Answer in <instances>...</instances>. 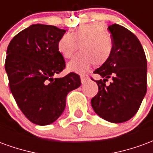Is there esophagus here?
<instances>
[{"mask_svg":"<svg viewBox=\"0 0 153 153\" xmlns=\"http://www.w3.org/2000/svg\"><path fill=\"white\" fill-rule=\"evenodd\" d=\"M80 79H81L82 83H85L87 80L88 79V74H80Z\"/></svg>","mask_w":153,"mask_h":153,"instance_id":"obj_1","label":"esophagus"}]
</instances>
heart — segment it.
Listing matches in <instances>:
<instances>
[{"label": "heart", "mask_w": 153, "mask_h": 153, "mask_svg": "<svg viewBox=\"0 0 153 153\" xmlns=\"http://www.w3.org/2000/svg\"><path fill=\"white\" fill-rule=\"evenodd\" d=\"M82 51L68 64V69L84 73L94 64L102 66L108 61L113 51V42L106 28L99 23L79 25L72 33H65L57 42V50L65 59L73 56L77 51Z\"/></svg>", "instance_id": "b5f03b06"}]
</instances>
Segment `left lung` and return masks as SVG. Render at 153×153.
Wrapping results in <instances>:
<instances>
[{"mask_svg":"<svg viewBox=\"0 0 153 153\" xmlns=\"http://www.w3.org/2000/svg\"><path fill=\"white\" fill-rule=\"evenodd\" d=\"M113 51L108 61L97 69L103 79L94 80L98 93L91 100L94 111L107 121L130 120L147 93V59L138 38L123 26L110 25ZM111 77L110 85L105 81Z\"/></svg>","mask_w":153,"mask_h":153,"instance_id":"obj_1","label":"left lung"}]
</instances>
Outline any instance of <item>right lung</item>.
I'll return each mask as SVG.
<instances>
[{
	"mask_svg": "<svg viewBox=\"0 0 153 153\" xmlns=\"http://www.w3.org/2000/svg\"><path fill=\"white\" fill-rule=\"evenodd\" d=\"M65 33L56 26L33 25L9 43L5 68L17 105L33 124L53 123L63 113L66 96L81 84L78 74L55 78L65 68L57 42Z\"/></svg>",
	"mask_w": 153,
	"mask_h": 153,
	"instance_id": "add662e5",
	"label": "right lung"
}]
</instances>
